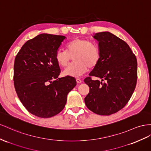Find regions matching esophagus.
Wrapping results in <instances>:
<instances>
[{
    "instance_id": "34e87169",
    "label": "esophagus",
    "mask_w": 151,
    "mask_h": 151,
    "mask_svg": "<svg viewBox=\"0 0 151 151\" xmlns=\"http://www.w3.org/2000/svg\"><path fill=\"white\" fill-rule=\"evenodd\" d=\"M76 82H77V83H82V81H81L79 78H77L76 79Z\"/></svg>"
}]
</instances>
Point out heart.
Listing matches in <instances>:
<instances>
[{"instance_id":"heart-1","label":"heart","mask_w":151,"mask_h":151,"mask_svg":"<svg viewBox=\"0 0 151 151\" xmlns=\"http://www.w3.org/2000/svg\"><path fill=\"white\" fill-rule=\"evenodd\" d=\"M72 63L63 71L65 76L78 77L84 74L89 68L95 67L100 60V51L95 42L81 38L71 40L66 45V51L58 50L55 53V60L60 67H65L71 57Z\"/></svg>"}]
</instances>
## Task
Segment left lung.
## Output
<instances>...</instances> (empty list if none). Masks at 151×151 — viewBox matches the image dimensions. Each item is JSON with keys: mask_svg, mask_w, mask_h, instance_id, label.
Here are the masks:
<instances>
[{"mask_svg": "<svg viewBox=\"0 0 151 151\" xmlns=\"http://www.w3.org/2000/svg\"><path fill=\"white\" fill-rule=\"evenodd\" d=\"M99 43L100 60L84 79L89 87L85 97L86 107L96 114L109 116L128 103L135 90L137 61L128 44L109 32L93 36ZM91 76L102 81L92 80Z\"/></svg>", "mask_w": 151, "mask_h": 151, "instance_id": "8db88e82", "label": "left lung"}]
</instances>
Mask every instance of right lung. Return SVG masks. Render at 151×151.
Listing matches in <instances>:
<instances>
[{"label":"right lung","instance_id":"1","mask_svg":"<svg viewBox=\"0 0 151 151\" xmlns=\"http://www.w3.org/2000/svg\"><path fill=\"white\" fill-rule=\"evenodd\" d=\"M66 39L42 34L25 43L16 55L14 84L19 99L30 113L48 118L64 109L68 93L76 86L74 77H59L55 53Z\"/></svg>","mask_w":151,"mask_h":151}]
</instances>
